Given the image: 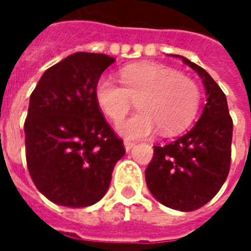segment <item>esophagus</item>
<instances>
[{"label": "esophagus", "mask_w": 251, "mask_h": 251, "mask_svg": "<svg viewBox=\"0 0 251 251\" xmlns=\"http://www.w3.org/2000/svg\"><path fill=\"white\" fill-rule=\"evenodd\" d=\"M124 145H125L126 152H129V151H130L131 148L134 147V145H136V144H134V142L129 141V140H125V141H124Z\"/></svg>", "instance_id": "obj_1"}]
</instances>
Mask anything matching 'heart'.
Listing matches in <instances>:
<instances>
[{
  "label": "heart",
  "mask_w": 251,
  "mask_h": 251,
  "mask_svg": "<svg viewBox=\"0 0 251 251\" xmlns=\"http://www.w3.org/2000/svg\"><path fill=\"white\" fill-rule=\"evenodd\" d=\"M120 83L107 75L95 86L97 103L118 122L137 100L140 111L117 125V130L129 138H142L158 129L172 136L194 121L200 104V88L188 76L174 68L154 63H141L122 68Z\"/></svg>",
  "instance_id": "b5f03b06"
}]
</instances>
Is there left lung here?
<instances>
[{
    "instance_id": "left-lung-1",
    "label": "left lung",
    "mask_w": 251,
    "mask_h": 251,
    "mask_svg": "<svg viewBox=\"0 0 251 251\" xmlns=\"http://www.w3.org/2000/svg\"><path fill=\"white\" fill-rule=\"evenodd\" d=\"M174 56L201 77L207 103L196 125L184 136L153 147L145 180L161 204L188 212L208 203L226 181L231 161L232 120L226 95L210 74L187 57Z\"/></svg>"
}]
</instances>
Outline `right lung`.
<instances>
[{"label":"right lung","instance_id":"obj_1","mask_svg":"<svg viewBox=\"0 0 251 251\" xmlns=\"http://www.w3.org/2000/svg\"><path fill=\"white\" fill-rule=\"evenodd\" d=\"M114 62L103 53L76 52L48 68L30 94L26 165L36 188L59 205L99 201L125 154L95 99L98 79Z\"/></svg>","mask_w":251,"mask_h":251}]
</instances>
